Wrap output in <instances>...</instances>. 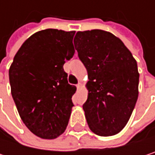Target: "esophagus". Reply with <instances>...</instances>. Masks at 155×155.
<instances>
[{
	"instance_id": "34e87169",
	"label": "esophagus",
	"mask_w": 155,
	"mask_h": 155,
	"mask_svg": "<svg viewBox=\"0 0 155 155\" xmlns=\"http://www.w3.org/2000/svg\"><path fill=\"white\" fill-rule=\"evenodd\" d=\"M76 87H77V90H80L81 88V83H78L77 85H76Z\"/></svg>"
}]
</instances>
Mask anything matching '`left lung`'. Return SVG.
Returning <instances> with one entry per match:
<instances>
[{"instance_id":"1","label":"left lung","mask_w":155,"mask_h":155,"mask_svg":"<svg viewBox=\"0 0 155 155\" xmlns=\"http://www.w3.org/2000/svg\"><path fill=\"white\" fill-rule=\"evenodd\" d=\"M74 43L88 72V99L82 108L89 127L101 137L117 135L138 98L137 61L117 37L105 30L78 31Z\"/></svg>"}]
</instances>
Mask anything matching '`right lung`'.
<instances>
[{"instance_id":"right-lung-1","label":"right lung","mask_w":155,"mask_h":155,"mask_svg":"<svg viewBox=\"0 0 155 155\" xmlns=\"http://www.w3.org/2000/svg\"><path fill=\"white\" fill-rule=\"evenodd\" d=\"M75 31L54 28L30 36L20 47L9 70L12 95L26 127L37 137L54 139L68 125L72 96L64 64L74 54Z\"/></svg>"}]
</instances>
